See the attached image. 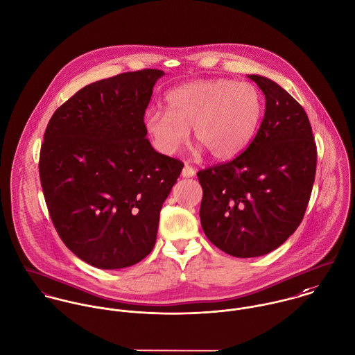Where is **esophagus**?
I'll return each mask as SVG.
<instances>
[{
    "label": "esophagus",
    "mask_w": 355,
    "mask_h": 355,
    "mask_svg": "<svg viewBox=\"0 0 355 355\" xmlns=\"http://www.w3.org/2000/svg\"><path fill=\"white\" fill-rule=\"evenodd\" d=\"M195 174H196L195 168H193V167H191L189 164H185V166H184V168H182V173H181V175H182L184 178H191V177H195Z\"/></svg>",
    "instance_id": "1"
}]
</instances>
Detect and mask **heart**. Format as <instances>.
Returning <instances> with one entry per match:
<instances>
[{
	"mask_svg": "<svg viewBox=\"0 0 355 355\" xmlns=\"http://www.w3.org/2000/svg\"><path fill=\"white\" fill-rule=\"evenodd\" d=\"M167 111L149 108L144 126L153 145L173 155L188 141L191 128L216 160L240 155L252 141L263 115V98L248 82L216 78L191 82L170 90Z\"/></svg>",
	"mask_w": 355,
	"mask_h": 355,
	"instance_id": "obj_1",
	"label": "heart"
}]
</instances>
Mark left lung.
Segmentation results:
<instances>
[{
    "mask_svg": "<svg viewBox=\"0 0 355 355\" xmlns=\"http://www.w3.org/2000/svg\"><path fill=\"white\" fill-rule=\"evenodd\" d=\"M265 94L255 139L236 159L198 173L200 222L209 240L237 258L279 248L300 225L317 164V148L302 105L275 80L251 73Z\"/></svg>",
    "mask_w": 355,
    "mask_h": 355,
    "instance_id": "1",
    "label": "left lung"
}]
</instances>
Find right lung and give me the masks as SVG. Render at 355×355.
<instances>
[{
	"label": "right lung",
	"mask_w": 355,
	"mask_h": 355,
	"mask_svg": "<svg viewBox=\"0 0 355 355\" xmlns=\"http://www.w3.org/2000/svg\"><path fill=\"white\" fill-rule=\"evenodd\" d=\"M163 75L93 82L48 123L40 155L45 202L63 243L94 268H129L152 251L162 206L184 167L145 139L144 114Z\"/></svg>",
	"instance_id": "obj_1"
}]
</instances>
